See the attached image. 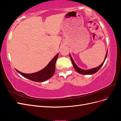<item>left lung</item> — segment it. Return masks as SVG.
I'll return each mask as SVG.
<instances>
[{
    "label": "left lung",
    "instance_id": "obj_1",
    "mask_svg": "<svg viewBox=\"0 0 121 121\" xmlns=\"http://www.w3.org/2000/svg\"><path fill=\"white\" fill-rule=\"evenodd\" d=\"M107 55H108V51L107 52V53H106V55H105V58H104V62L102 63L99 66H98L97 67H96V68H93V69H82L80 68H79V67H78L77 65L75 64V61H74V60H73L72 57L71 56V54H69V56H70V58H71V60H72V64H73V66H74L75 70L78 73H80V74H83V75H92V74H94V73H96L97 72H98L99 71V69L103 65L104 61L105 60V59L106 58H107Z\"/></svg>",
    "mask_w": 121,
    "mask_h": 121
}]
</instances>
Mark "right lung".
<instances>
[{
    "mask_svg": "<svg viewBox=\"0 0 121 121\" xmlns=\"http://www.w3.org/2000/svg\"><path fill=\"white\" fill-rule=\"evenodd\" d=\"M58 56V53L56 54L52 60H51L46 66L41 70L32 74H25L22 73L16 69L17 73H19L25 78L31 80L33 81L37 82H42L50 79L53 76L55 69H56V61Z\"/></svg>",
    "mask_w": 121,
    "mask_h": 121,
    "instance_id": "obj_1",
    "label": "right lung"
}]
</instances>
